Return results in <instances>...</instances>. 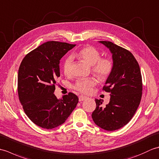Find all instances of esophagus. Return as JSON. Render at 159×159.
<instances>
[{
    "label": "esophagus",
    "instance_id": "1",
    "mask_svg": "<svg viewBox=\"0 0 159 159\" xmlns=\"http://www.w3.org/2000/svg\"><path fill=\"white\" fill-rule=\"evenodd\" d=\"M86 99H87V97H86V96H80L79 97V100L80 102H82V101H83V100H85Z\"/></svg>",
    "mask_w": 159,
    "mask_h": 159
}]
</instances>
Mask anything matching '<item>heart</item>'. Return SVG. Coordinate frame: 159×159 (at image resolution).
<instances>
[{"label": "heart", "mask_w": 159, "mask_h": 159, "mask_svg": "<svg viewBox=\"0 0 159 159\" xmlns=\"http://www.w3.org/2000/svg\"><path fill=\"white\" fill-rule=\"evenodd\" d=\"M73 57L81 59L92 66L93 73L99 79L104 80L109 77L113 70V63L107 57L100 58L101 54L96 48L92 46H86L74 54ZM63 72L69 76L72 70V59H66L63 66ZM96 80L93 78H88L77 80L74 85V89L82 93L88 94L92 92L93 87L96 85Z\"/></svg>", "instance_id": "obj_1"}]
</instances>
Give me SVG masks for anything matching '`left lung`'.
<instances>
[{"label":"left lung","instance_id":"left-lung-1","mask_svg":"<svg viewBox=\"0 0 159 159\" xmlns=\"http://www.w3.org/2000/svg\"><path fill=\"white\" fill-rule=\"evenodd\" d=\"M112 53L113 70L103 90L111 93L109 103L96 99L92 114L97 126L108 131L118 130L133 118L142 96V77L137 61L129 50L108 41H100Z\"/></svg>","mask_w":159,"mask_h":159}]
</instances>
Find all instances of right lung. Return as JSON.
<instances>
[{
	"label": "right lung",
	"instance_id": "add662e5",
	"mask_svg": "<svg viewBox=\"0 0 159 159\" xmlns=\"http://www.w3.org/2000/svg\"><path fill=\"white\" fill-rule=\"evenodd\" d=\"M75 44L50 41L28 53L18 70V93L26 116L35 124L52 129L65 122L79 102L70 92L58 100L54 94L60 76V59Z\"/></svg>",
	"mask_w": 159,
	"mask_h": 159
}]
</instances>
